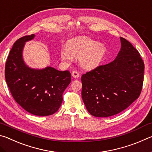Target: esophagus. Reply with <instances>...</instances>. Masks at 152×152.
Segmentation results:
<instances>
[{
  "label": "esophagus",
  "instance_id": "34e87169",
  "mask_svg": "<svg viewBox=\"0 0 152 152\" xmlns=\"http://www.w3.org/2000/svg\"><path fill=\"white\" fill-rule=\"evenodd\" d=\"M72 76L74 77V78H78V77L80 76V74L78 71H73L72 73Z\"/></svg>",
  "mask_w": 152,
  "mask_h": 152
}]
</instances>
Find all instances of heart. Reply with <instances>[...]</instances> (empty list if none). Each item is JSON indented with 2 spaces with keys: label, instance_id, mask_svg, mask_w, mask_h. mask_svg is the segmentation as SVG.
<instances>
[{
  "label": "heart",
  "instance_id": "heart-1",
  "mask_svg": "<svg viewBox=\"0 0 152 152\" xmlns=\"http://www.w3.org/2000/svg\"><path fill=\"white\" fill-rule=\"evenodd\" d=\"M106 53V47L101 43L86 37H78L69 41L67 48L61 50L60 56L64 62L70 64L75 58H80V62L85 68L96 66Z\"/></svg>",
  "mask_w": 152,
  "mask_h": 152
}]
</instances>
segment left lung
<instances>
[{
	"label": "left lung",
	"instance_id": "1",
	"mask_svg": "<svg viewBox=\"0 0 152 152\" xmlns=\"http://www.w3.org/2000/svg\"><path fill=\"white\" fill-rule=\"evenodd\" d=\"M121 48L109 64L96 67L81 77L82 98L90 114L107 117L121 113L141 94L144 63L132 43L120 38Z\"/></svg>",
	"mask_w": 152,
	"mask_h": 152
}]
</instances>
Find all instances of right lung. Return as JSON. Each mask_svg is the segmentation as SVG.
Returning a JSON list of instances; mask_svg holds the SVG:
<instances>
[{"label": "right lung", "instance_id": "obj_1", "mask_svg": "<svg viewBox=\"0 0 152 152\" xmlns=\"http://www.w3.org/2000/svg\"><path fill=\"white\" fill-rule=\"evenodd\" d=\"M34 34L15 42L5 64V79L15 101L26 111L37 116L54 114L63 101L64 91L71 82L68 70L59 71L51 67L35 70L23 59L25 43Z\"/></svg>", "mask_w": 152, "mask_h": 152}]
</instances>
